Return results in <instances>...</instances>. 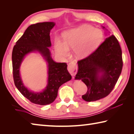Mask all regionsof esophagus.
Here are the masks:
<instances>
[{"instance_id":"esophagus-1","label":"esophagus","mask_w":134,"mask_h":134,"mask_svg":"<svg viewBox=\"0 0 134 134\" xmlns=\"http://www.w3.org/2000/svg\"><path fill=\"white\" fill-rule=\"evenodd\" d=\"M68 71H69L70 74L73 77L75 76L76 72H77L78 69L77 67L76 66V63L75 62H71L68 65Z\"/></svg>"}]
</instances>
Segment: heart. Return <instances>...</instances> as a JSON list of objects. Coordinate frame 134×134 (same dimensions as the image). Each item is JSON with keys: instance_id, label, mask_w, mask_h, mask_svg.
Wrapping results in <instances>:
<instances>
[{"instance_id": "obj_1", "label": "heart", "mask_w": 134, "mask_h": 134, "mask_svg": "<svg viewBox=\"0 0 134 134\" xmlns=\"http://www.w3.org/2000/svg\"><path fill=\"white\" fill-rule=\"evenodd\" d=\"M63 41L55 40L56 52L62 56H67L69 48H73L77 58H84L95 49L102 38L101 30L89 25H82L63 33Z\"/></svg>"}]
</instances>
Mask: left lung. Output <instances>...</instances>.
Returning <instances> with one entry per match:
<instances>
[{"mask_svg":"<svg viewBox=\"0 0 134 134\" xmlns=\"http://www.w3.org/2000/svg\"><path fill=\"white\" fill-rule=\"evenodd\" d=\"M78 64L75 79H81L87 87L82 99L91 102L107 97L114 89L123 65L117 38L113 35L108 37L90 55L78 60Z\"/></svg>","mask_w":134,"mask_h":134,"instance_id":"obj_1","label":"left lung"}]
</instances>
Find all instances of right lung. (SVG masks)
<instances>
[{
	"mask_svg": "<svg viewBox=\"0 0 134 134\" xmlns=\"http://www.w3.org/2000/svg\"><path fill=\"white\" fill-rule=\"evenodd\" d=\"M55 25L54 22H45L30 25L16 42L13 49L14 83L25 97L35 104L45 105L52 103L57 97L60 86L71 79L66 63H56L51 57L48 48L51 46L49 34ZM35 50L40 52L48 63V85L43 92L38 93L28 91L23 86L19 75V67L24 56Z\"/></svg>",
	"mask_w": 134,
	"mask_h": 134,
	"instance_id": "right-lung-1",
	"label": "right lung"
}]
</instances>
